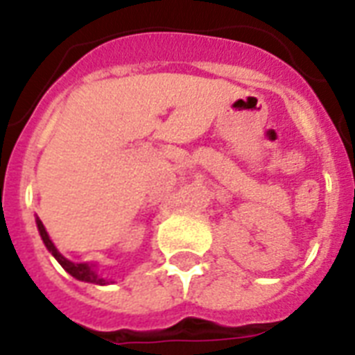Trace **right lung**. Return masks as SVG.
I'll list each match as a JSON object with an SVG mask.
<instances>
[{"label":"right lung","instance_id":"1","mask_svg":"<svg viewBox=\"0 0 355 355\" xmlns=\"http://www.w3.org/2000/svg\"><path fill=\"white\" fill-rule=\"evenodd\" d=\"M36 225H38V232H40V236H42V240H44L45 248L49 249V253L58 260V263H60L62 268H64L71 277H75L76 280H82V282H92V284H98V286L110 284L106 279H102L101 275H97L93 263H75V262H71V260H67L65 257H62V254L58 253V249L55 248V243L51 242L49 234H47V231H45L44 223L40 222V218H36Z\"/></svg>","mask_w":355,"mask_h":355}]
</instances>
